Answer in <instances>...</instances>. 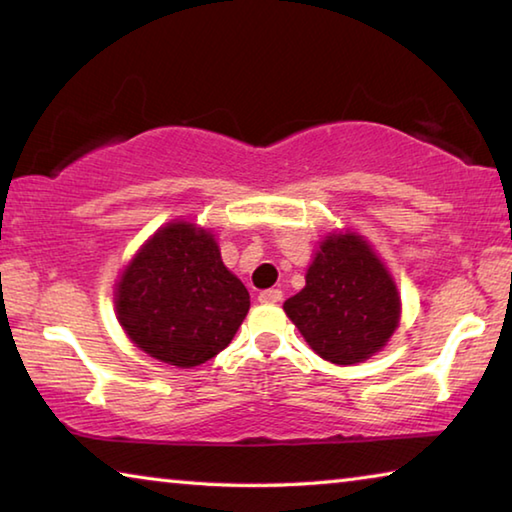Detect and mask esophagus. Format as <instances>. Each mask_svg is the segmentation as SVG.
<instances>
[{
    "label": "esophagus",
    "mask_w": 512,
    "mask_h": 512,
    "mask_svg": "<svg viewBox=\"0 0 512 512\" xmlns=\"http://www.w3.org/2000/svg\"><path fill=\"white\" fill-rule=\"evenodd\" d=\"M282 300V291L280 289H266L259 293V302H264V305H275V302Z\"/></svg>",
    "instance_id": "esophagus-1"
}]
</instances>
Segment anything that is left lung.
Masks as SVG:
<instances>
[{
  "instance_id": "obj_1",
  "label": "left lung",
  "mask_w": 512,
  "mask_h": 512,
  "mask_svg": "<svg viewBox=\"0 0 512 512\" xmlns=\"http://www.w3.org/2000/svg\"><path fill=\"white\" fill-rule=\"evenodd\" d=\"M305 280V289L284 302V311L318 357L352 366L393 336L400 296L363 237L354 232L325 237Z\"/></svg>"
}]
</instances>
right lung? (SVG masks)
<instances>
[{
    "instance_id": "1",
    "label": "right lung",
    "mask_w": 512,
    "mask_h": 512,
    "mask_svg": "<svg viewBox=\"0 0 512 512\" xmlns=\"http://www.w3.org/2000/svg\"><path fill=\"white\" fill-rule=\"evenodd\" d=\"M115 307L137 348L194 368L228 348L250 296L221 262L210 232L176 221L155 232L121 273Z\"/></svg>"
}]
</instances>
